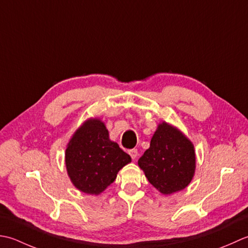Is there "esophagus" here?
I'll use <instances>...</instances> for the list:
<instances>
[{
    "mask_svg": "<svg viewBox=\"0 0 248 248\" xmlns=\"http://www.w3.org/2000/svg\"><path fill=\"white\" fill-rule=\"evenodd\" d=\"M128 154L130 155V157H131V158L135 159L136 157H137V155H138V151H137V149L129 150V151H128Z\"/></svg>",
    "mask_w": 248,
    "mask_h": 248,
    "instance_id": "1",
    "label": "esophagus"
}]
</instances>
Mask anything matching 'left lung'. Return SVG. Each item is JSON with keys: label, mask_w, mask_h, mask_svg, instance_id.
I'll list each match as a JSON object with an SVG mask.
<instances>
[{"label": "left lung", "mask_w": 248, "mask_h": 248, "mask_svg": "<svg viewBox=\"0 0 248 248\" xmlns=\"http://www.w3.org/2000/svg\"><path fill=\"white\" fill-rule=\"evenodd\" d=\"M138 165L159 193H176L187 187L195 175L194 144L179 128L163 121Z\"/></svg>", "instance_id": "left-lung-1"}]
</instances>
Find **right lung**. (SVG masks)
Returning <instances> with one entry per match:
<instances>
[{
    "label": "right lung",
    "instance_id": "add662e5",
    "mask_svg": "<svg viewBox=\"0 0 248 248\" xmlns=\"http://www.w3.org/2000/svg\"><path fill=\"white\" fill-rule=\"evenodd\" d=\"M130 161V156L110 140L108 129L98 118L84 121L65 151V166L73 185L90 195L102 194Z\"/></svg>",
    "mask_w": 248,
    "mask_h": 248
}]
</instances>
